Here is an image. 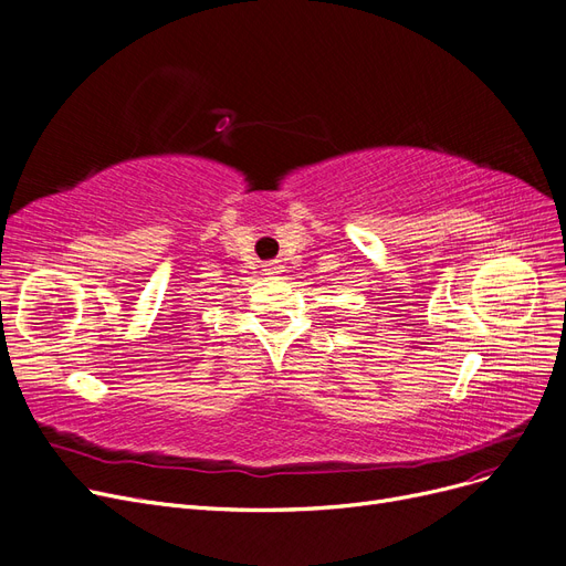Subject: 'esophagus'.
<instances>
[{"label":"esophagus","mask_w":566,"mask_h":566,"mask_svg":"<svg viewBox=\"0 0 566 566\" xmlns=\"http://www.w3.org/2000/svg\"><path fill=\"white\" fill-rule=\"evenodd\" d=\"M262 271H264V276H279L283 271V264L281 262H264Z\"/></svg>","instance_id":"34e87169"}]
</instances>
